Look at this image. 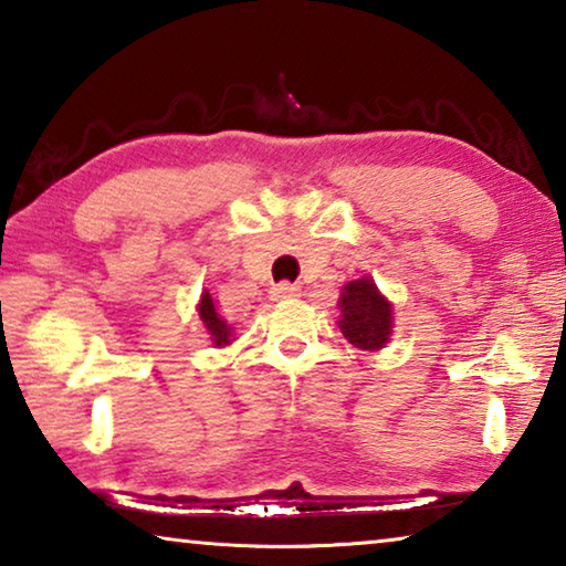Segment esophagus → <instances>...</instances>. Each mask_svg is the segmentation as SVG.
Segmentation results:
<instances>
[{
    "instance_id": "34e87169",
    "label": "esophagus",
    "mask_w": 566,
    "mask_h": 566,
    "mask_svg": "<svg viewBox=\"0 0 566 566\" xmlns=\"http://www.w3.org/2000/svg\"><path fill=\"white\" fill-rule=\"evenodd\" d=\"M292 296H300V286L296 284H290V282H282V284H276L274 290H272V300H292Z\"/></svg>"
}]
</instances>
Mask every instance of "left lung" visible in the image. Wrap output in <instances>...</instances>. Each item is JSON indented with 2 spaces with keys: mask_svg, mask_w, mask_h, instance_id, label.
<instances>
[{
  "mask_svg": "<svg viewBox=\"0 0 566 566\" xmlns=\"http://www.w3.org/2000/svg\"><path fill=\"white\" fill-rule=\"evenodd\" d=\"M339 329L344 339L364 352H377L391 337V304L375 280L361 276L344 284L339 296Z\"/></svg>",
  "mask_w": 566,
  "mask_h": 566,
  "instance_id": "obj_1",
  "label": "left lung"
}]
</instances>
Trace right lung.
I'll list each match as a JSON object with an SVG mask.
<instances>
[{"instance_id":"right-lung-1","label":"right lung","mask_w":566,"mask_h":566,"mask_svg":"<svg viewBox=\"0 0 566 566\" xmlns=\"http://www.w3.org/2000/svg\"><path fill=\"white\" fill-rule=\"evenodd\" d=\"M197 312H199V319H202L205 329H207L209 339H212L214 347H227V344L232 342V327H229V324L222 317H219L212 294L202 292V300H199Z\"/></svg>"}]
</instances>
